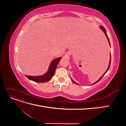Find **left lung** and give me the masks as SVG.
I'll return each instance as SVG.
<instances>
[{"label":"left lung","instance_id":"1","mask_svg":"<svg viewBox=\"0 0 126 126\" xmlns=\"http://www.w3.org/2000/svg\"><path fill=\"white\" fill-rule=\"evenodd\" d=\"M100 29L102 30V31H103V32H104V33H105V35H106V37H107V39H108V42H109V45H110V41H109V38H108V36H107V32H106V29H105V28H104V27H103V26H100ZM110 58H111V54H110ZM110 62H111V59H110V62H109V66H108V69H107V70H106V71L105 72V74H104V75H103L102 76H101V77H100V78L97 81H96V82H94V83H93V85H94V84H95V83H97V82H98L99 81H100V80H101V79L103 77H104V76L106 74V72H107L108 71V70H109V67H110ZM71 80L72 81H73V82H74L75 83H76V84H77V85H79L78 84V83H76L75 81H74V80H72L71 78Z\"/></svg>","mask_w":126,"mask_h":126}]
</instances>
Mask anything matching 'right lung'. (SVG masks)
I'll return each mask as SVG.
<instances>
[{
    "label": "right lung",
    "instance_id": "add662e5",
    "mask_svg": "<svg viewBox=\"0 0 126 126\" xmlns=\"http://www.w3.org/2000/svg\"><path fill=\"white\" fill-rule=\"evenodd\" d=\"M61 59H62V58L60 57V58H56L53 60L51 63L50 65L49 66L47 72L43 76H32L25 75V76L29 79L36 82L44 83L46 82H47L49 80H50L52 78L53 76H54L55 74L57 64H58V62L61 60Z\"/></svg>",
    "mask_w": 126,
    "mask_h": 126
}]
</instances>
